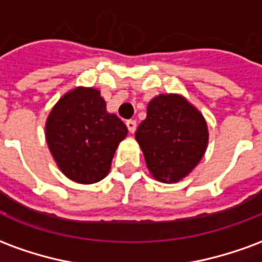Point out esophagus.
<instances>
[{
    "mask_svg": "<svg viewBox=\"0 0 262 262\" xmlns=\"http://www.w3.org/2000/svg\"><path fill=\"white\" fill-rule=\"evenodd\" d=\"M126 126H127V130L130 132V133H135L137 127V122L133 119L127 120V122H126Z\"/></svg>",
    "mask_w": 262,
    "mask_h": 262,
    "instance_id": "obj_1",
    "label": "esophagus"
}]
</instances>
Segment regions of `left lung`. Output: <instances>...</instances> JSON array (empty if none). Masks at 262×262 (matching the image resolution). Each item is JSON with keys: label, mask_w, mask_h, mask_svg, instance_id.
Segmentation results:
<instances>
[{"label": "left lung", "mask_w": 262, "mask_h": 262, "mask_svg": "<svg viewBox=\"0 0 262 262\" xmlns=\"http://www.w3.org/2000/svg\"><path fill=\"white\" fill-rule=\"evenodd\" d=\"M136 140L156 180L176 182L201 161L208 146L202 114L180 95H159L150 101L147 118L139 125Z\"/></svg>", "instance_id": "left-lung-1"}]
</instances>
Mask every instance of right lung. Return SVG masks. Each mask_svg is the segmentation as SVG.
<instances>
[{
  "instance_id": "add662e5",
  "label": "right lung",
  "mask_w": 262,
  "mask_h": 262,
  "mask_svg": "<svg viewBox=\"0 0 262 262\" xmlns=\"http://www.w3.org/2000/svg\"><path fill=\"white\" fill-rule=\"evenodd\" d=\"M127 135L125 123L106 112L101 92L75 88L56 103L46 122V140L59 168L80 184L106 177L115 150Z\"/></svg>"
}]
</instances>
